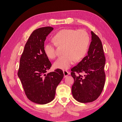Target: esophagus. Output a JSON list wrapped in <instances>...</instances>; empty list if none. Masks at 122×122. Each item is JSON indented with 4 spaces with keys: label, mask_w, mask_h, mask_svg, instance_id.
Returning a JSON list of instances; mask_svg holds the SVG:
<instances>
[{
    "label": "esophagus",
    "mask_w": 122,
    "mask_h": 122,
    "mask_svg": "<svg viewBox=\"0 0 122 122\" xmlns=\"http://www.w3.org/2000/svg\"><path fill=\"white\" fill-rule=\"evenodd\" d=\"M63 73H64V77H66L67 76H68L69 74V72L67 71V70H63Z\"/></svg>",
    "instance_id": "34e87169"
}]
</instances>
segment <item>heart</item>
<instances>
[{
    "instance_id": "1",
    "label": "heart",
    "mask_w": 122,
    "mask_h": 122,
    "mask_svg": "<svg viewBox=\"0 0 122 122\" xmlns=\"http://www.w3.org/2000/svg\"><path fill=\"white\" fill-rule=\"evenodd\" d=\"M54 42L57 45H64L62 56L55 62V68L61 69H68L76 60L83 58L87 53L90 43V37L84 30L72 29H62L54 35ZM44 50L46 55L51 59L56 56L55 44L53 42L45 43Z\"/></svg>"
}]
</instances>
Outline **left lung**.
Segmentation results:
<instances>
[{"instance_id":"left-lung-1","label":"left lung","mask_w":122,"mask_h":122,"mask_svg":"<svg viewBox=\"0 0 122 122\" xmlns=\"http://www.w3.org/2000/svg\"><path fill=\"white\" fill-rule=\"evenodd\" d=\"M92 41L88 55L71 68L74 79L71 91L73 98L81 103L96 100L103 91L105 81V57L100 38L91 31ZM82 73L83 75H81Z\"/></svg>"}]
</instances>
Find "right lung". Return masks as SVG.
<instances>
[{
	"instance_id": "1",
	"label": "right lung",
	"mask_w": 122,
	"mask_h": 122,
	"mask_svg": "<svg viewBox=\"0 0 122 122\" xmlns=\"http://www.w3.org/2000/svg\"><path fill=\"white\" fill-rule=\"evenodd\" d=\"M53 27H44L34 30L24 46L20 60L18 76L27 97L40 104L54 99L57 86L63 78L60 69L46 74L52 64L44 50L46 37Z\"/></svg>"
}]
</instances>
